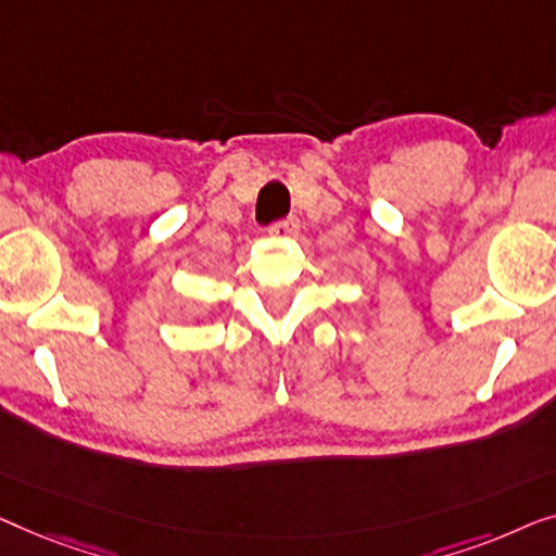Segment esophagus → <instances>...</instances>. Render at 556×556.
I'll list each match as a JSON object with an SVG mask.
<instances>
[{
  "label": "esophagus",
  "instance_id": "esophagus-1",
  "mask_svg": "<svg viewBox=\"0 0 556 556\" xmlns=\"http://www.w3.org/2000/svg\"><path fill=\"white\" fill-rule=\"evenodd\" d=\"M300 229V222H296L294 216H287V218H279L269 226V233H277V237H292Z\"/></svg>",
  "mask_w": 556,
  "mask_h": 556
}]
</instances>
